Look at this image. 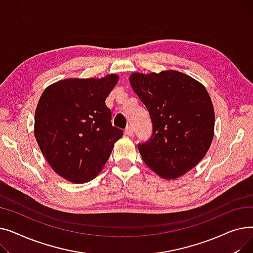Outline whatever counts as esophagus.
I'll use <instances>...</instances> for the list:
<instances>
[{"label":"esophagus","instance_id":"1","mask_svg":"<svg viewBox=\"0 0 253 253\" xmlns=\"http://www.w3.org/2000/svg\"><path fill=\"white\" fill-rule=\"evenodd\" d=\"M125 134L128 135V136H133V129H132L131 126H128L125 129Z\"/></svg>","mask_w":253,"mask_h":253}]
</instances>
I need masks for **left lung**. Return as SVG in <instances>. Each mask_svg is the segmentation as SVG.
Returning a JSON list of instances; mask_svg holds the SVG:
<instances>
[{"label": "left lung", "instance_id": "obj_1", "mask_svg": "<svg viewBox=\"0 0 253 253\" xmlns=\"http://www.w3.org/2000/svg\"><path fill=\"white\" fill-rule=\"evenodd\" d=\"M130 85L153 123L149 141L138 144L143 162L162 178L180 177L198 165L214 135V109L203 84L183 73H133Z\"/></svg>", "mask_w": 253, "mask_h": 253}]
</instances>
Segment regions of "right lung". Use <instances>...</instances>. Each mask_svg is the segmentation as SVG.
Returning a JSON list of instances; mask_svg holds the SVG:
<instances>
[{
	"mask_svg": "<svg viewBox=\"0 0 253 253\" xmlns=\"http://www.w3.org/2000/svg\"><path fill=\"white\" fill-rule=\"evenodd\" d=\"M119 76L60 80L49 85L35 112L34 133L46 161L62 178L84 183L94 178L123 136L112 126L105 99Z\"/></svg>",
	"mask_w": 253,
	"mask_h": 253,
	"instance_id": "obj_1",
	"label": "right lung"
}]
</instances>
